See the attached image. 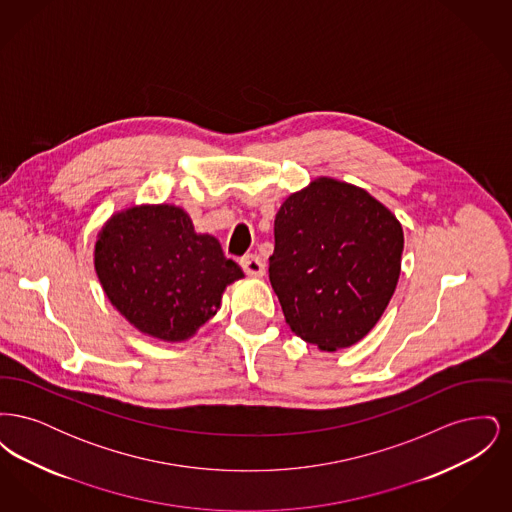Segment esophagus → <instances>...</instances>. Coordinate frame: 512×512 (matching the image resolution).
I'll return each instance as SVG.
<instances>
[{
	"label": "esophagus",
	"instance_id": "1",
	"mask_svg": "<svg viewBox=\"0 0 512 512\" xmlns=\"http://www.w3.org/2000/svg\"><path fill=\"white\" fill-rule=\"evenodd\" d=\"M240 263H242L245 274H249V276H253V278L265 276V263L261 261L259 255H245Z\"/></svg>",
	"mask_w": 512,
	"mask_h": 512
}]
</instances>
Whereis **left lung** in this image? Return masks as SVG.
Here are the masks:
<instances>
[{
    "label": "left lung",
    "mask_w": 512,
    "mask_h": 512,
    "mask_svg": "<svg viewBox=\"0 0 512 512\" xmlns=\"http://www.w3.org/2000/svg\"><path fill=\"white\" fill-rule=\"evenodd\" d=\"M403 245L401 222L365 188L318 176L286 197L268 278L293 334L328 353L363 340L395 293Z\"/></svg>",
    "instance_id": "obj_1"
}]
</instances>
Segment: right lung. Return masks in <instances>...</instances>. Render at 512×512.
<instances>
[{
    "instance_id": "add662e5",
    "label": "right lung",
    "mask_w": 512,
    "mask_h": 512,
    "mask_svg": "<svg viewBox=\"0 0 512 512\" xmlns=\"http://www.w3.org/2000/svg\"><path fill=\"white\" fill-rule=\"evenodd\" d=\"M94 268L122 317L169 343L192 340L217 315L226 286L245 276L219 240L195 232L190 215L172 203L115 211L98 232Z\"/></svg>"
}]
</instances>
